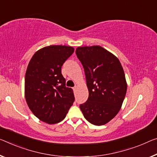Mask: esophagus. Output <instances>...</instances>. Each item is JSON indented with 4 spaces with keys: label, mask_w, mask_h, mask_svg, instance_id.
I'll return each instance as SVG.
<instances>
[{
    "label": "esophagus",
    "mask_w": 157,
    "mask_h": 157,
    "mask_svg": "<svg viewBox=\"0 0 157 157\" xmlns=\"http://www.w3.org/2000/svg\"><path fill=\"white\" fill-rule=\"evenodd\" d=\"M77 90V86H74V88H73V90L74 91V92H75V91Z\"/></svg>",
    "instance_id": "1"
}]
</instances>
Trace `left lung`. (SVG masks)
Returning a JSON list of instances; mask_svg holds the SVG:
<instances>
[{
	"label": "left lung",
	"mask_w": 157,
	"mask_h": 157,
	"mask_svg": "<svg viewBox=\"0 0 157 157\" xmlns=\"http://www.w3.org/2000/svg\"><path fill=\"white\" fill-rule=\"evenodd\" d=\"M76 54L85 71L88 98L80 109L87 121L102 126L121 107L127 90L126 77L117 57L99 45L78 47Z\"/></svg>",
	"instance_id": "obj_1"
}]
</instances>
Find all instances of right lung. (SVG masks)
<instances>
[{
  "mask_svg": "<svg viewBox=\"0 0 157 157\" xmlns=\"http://www.w3.org/2000/svg\"><path fill=\"white\" fill-rule=\"evenodd\" d=\"M67 45H50L31 57L25 75V98L33 114L48 124L63 120L73 103V90L66 87L62 66L74 53Z\"/></svg>",
  "mask_w": 157,
  "mask_h": 157,
  "instance_id": "right-lung-1",
  "label": "right lung"
}]
</instances>
